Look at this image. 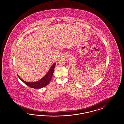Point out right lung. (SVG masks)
<instances>
[{
    "instance_id": "obj_1",
    "label": "right lung",
    "mask_w": 124,
    "mask_h": 124,
    "mask_svg": "<svg viewBox=\"0 0 124 124\" xmlns=\"http://www.w3.org/2000/svg\"><path fill=\"white\" fill-rule=\"evenodd\" d=\"M55 66V63H54L53 64L52 66L50 68L49 71L48 72V73L46 74V75L44 77H43L39 80L35 82H27L23 80L22 79H21L19 75L18 76L19 78L28 86L34 89H40L46 86L47 85H48V84L50 81L52 77Z\"/></svg>"
}]
</instances>
